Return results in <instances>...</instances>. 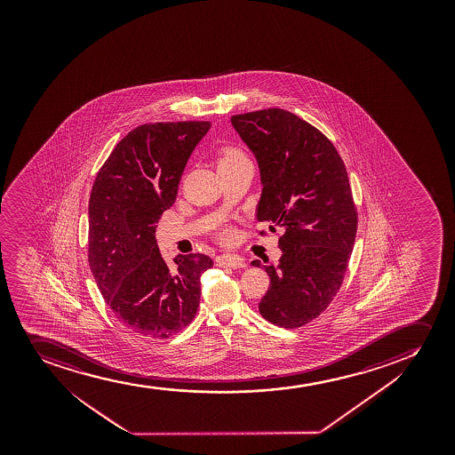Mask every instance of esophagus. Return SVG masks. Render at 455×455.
<instances>
[{
    "instance_id": "esophagus-1",
    "label": "esophagus",
    "mask_w": 455,
    "mask_h": 455,
    "mask_svg": "<svg viewBox=\"0 0 455 455\" xmlns=\"http://www.w3.org/2000/svg\"><path fill=\"white\" fill-rule=\"evenodd\" d=\"M217 266L229 267V268H244L246 261L238 256L223 255L217 258Z\"/></svg>"
}]
</instances>
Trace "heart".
I'll use <instances>...</instances> for the list:
<instances>
[{
    "mask_svg": "<svg viewBox=\"0 0 455 455\" xmlns=\"http://www.w3.org/2000/svg\"><path fill=\"white\" fill-rule=\"evenodd\" d=\"M240 159H246V156L240 150H236V148H228L220 156L219 165H221V164L235 163V161H240Z\"/></svg>",
    "mask_w": 455,
    "mask_h": 455,
    "instance_id": "obj_1",
    "label": "heart"
}]
</instances>
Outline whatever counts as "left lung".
I'll return each mask as SVG.
<instances>
[{"label":"left lung","instance_id":"1","mask_svg":"<svg viewBox=\"0 0 455 455\" xmlns=\"http://www.w3.org/2000/svg\"><path fill=\"white\" fill-rule=\"evenodd\" d=\"M256 157L262 193L256 219L283 229L259 313L281 328L319 317L343 283L356 235V209L345 164L332 142L298 116L262 109L230 116Z\"/></svg>","mask_w":455,"mask_h":455}]
</instances>
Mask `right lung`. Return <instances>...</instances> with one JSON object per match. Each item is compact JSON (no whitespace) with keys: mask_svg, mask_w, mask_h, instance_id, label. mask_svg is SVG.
<instances>
[{"mask_svg":"<svg viewBox=\"0 0 455 455\" xmlns=\"http://www.w3.org/2000/svg\"><path fill=\"white\" fill-rule=\"evenodd\" d=\"M209 121L142 124L116 144L89 197V267L108 307L136 334L168 339L188 326L200 276L214 266L202 253L167 266L156 223L178 196L183 170Z\"/></svg>","mask_w":455,"mask_h":455,"instance_id":"right-lung-1","label":"right lung"}]
</instances>
